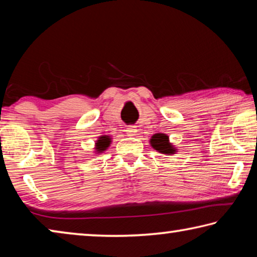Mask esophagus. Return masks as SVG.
<instances>
[{
  "label": "esophagus",
  "instance_id": "1",
  "mask_svg": "<svg viewBox=\"0 0 257 257\" xmlns=\"http://www.w3.org/2000/svg\"><path fill=\"white\" fill-rule=\"evenodd\" d=\"M125 132H127L128 136H135V135H136V133H137L136 125H129V127L127 128V130H125Z\"/></svg>",
  "mask_w": 257,
  "mask_h": 257
}]
</instances>
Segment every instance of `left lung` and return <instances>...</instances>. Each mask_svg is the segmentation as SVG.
<instances>
[{"label":"left lung","mask_w":257,"mask_h":257,"mask_svg":"<svg viewBox=\"0 0 257 257\" xmlns=\"http://www.w3.org/2000/svg\"><path fill=\"white\" fill-rule=\"evenodd\" d=\"M150 144L153 147L155 151H158L159 153L162 154H176L177 149L175 145H172L170 143V139L169 136L165 134H155L150 139Z\"/></svg>","instance_id":"obj_1"}]
</instances>
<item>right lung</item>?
Instances as JSON below:
<instances>
[{
	"label": "right lung",
	"mask_w": 257,
	"mask_h": 257,
	"mask_svg": "<svg viewBox=\"0 0 257 257\" xmlns=\"http://www.w3.org/2000/svg\"><path fill=\"white\" fill-rule=\"evenodd\" d=\"M111 144V138L107 135H103V136H99L98 139L95 143V153L96 154H101L104 151H106L108 149V146Z\"/></svg>",
	"instance_id": "right-lung-1"
}]
</instances>
